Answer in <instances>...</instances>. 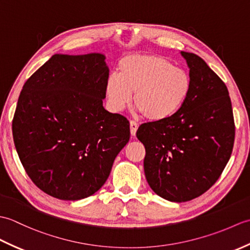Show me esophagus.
Masks as SVG:
<instances>
[{
    "label": "esophagus",
    "mask_w": 250,
    "mask_h": 250,
    "mask_svg": "<svg viewBox=\"0 0 250 250\" xmlns=\"http://www.w3.org/2000/svg\"><path fill=\"white\" fill-rule=\"evenodd\" d=\"M137 128H139V124H137V122L130 121V132H131L132 136H134L136 134Z\"/></svg>",
    "instance_id": "esophagus-1"
}]
</instances>
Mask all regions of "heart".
<instances>
[{"label":"heart","mask_w":250,"mask_h":250,"mask_svg":"<svg viewBox=\"0 0 250 250\" xmlns=\"http://www.w3.org/2000/svg\"><path fill=\"white\" fill-rule=\"evenodd\" d=\"M191 91L189 74L166 58L135 54L122 58L118 76L110 75L105 83L109 107L121 111L132 101L137 110L150 121H166L184 107Z\"/></svg>","instance_id":"1"}]
</instances>
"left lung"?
I'll use <instances>...</instances> for the list:
<instances>
[{
  "instance_id": "left-lung-1",
  "label": "left lung",
  "mask_w": 250,
  "mask_h": 250,
  "mask_svg": "<svg viewBox=\"0 0 250 250\" xmlns=\"http://www.w3.org/2000/svg\"><path fill=\"white\" fill-rule=\"evenodd\" d=\"M180 55L191 78L187 102L172 118L147 122L136 132L146 149L147 183L171 202L198 198L217 182L231 157L235 136L225 83L199 56Z\"/></svg>"
}]
</instances>
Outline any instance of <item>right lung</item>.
<instances>
[{"mask_svg": "<svg viewBox=\"0 0 250 250\" xmlns=\"http://www.w3.org/2000/svg\"><path fill=\"white\" fill-rule=\"evenodd\" d=\"M102 54H56L21 91L13 119L16 150L37 187L82 200L102 187L130 139L125 117L106 110L109 68Z\"/></svg>", "mask_w": 250, "mask_h": 250, "instance_id": "obj_1", "label": "right lung"}]
</instances>
